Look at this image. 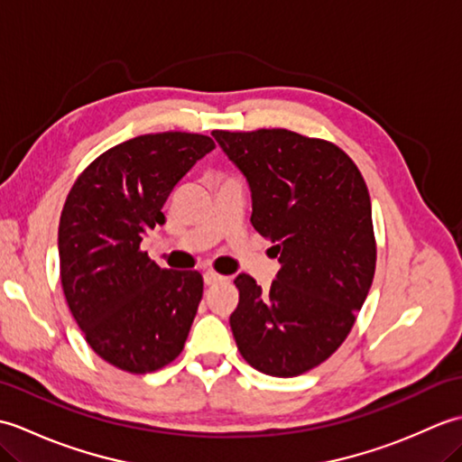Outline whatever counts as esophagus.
Instances as JSON below:
<instances>
[{
	"label": "esophagus",
	"mask_w": 462,
	"mask_h": 462,
	"mask_svg": "<svg viewBox=\"0 0 462 462\" xmlns=\"http://www.w3.org/2000/svg\"><path fill=\"white\" fill-rule=\"evenodd\" d=\"M224 280H226V276H220V273H216L212 270H208V272L204 273V283H206V286H214V283H220Z\"/></svg>",
	"instance_id": "esophagus-1"
}]
</instances>
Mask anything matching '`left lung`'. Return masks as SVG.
<instances>
[{
  "mask_svg": "<svg viewBox=\"0 0 462 462\" xmlns=\"http://www.w3.org/2000/svg\"><path fill=\"white\" fill-rule=\"evenodd\" d=\"M246 176L252 226L273 242L278 278L263 291L248 273L230 328L254 369L296 377L337 351L375 276L367 184L347 152L288 129L212 131Z\"/></svg>",
  "mask_w": 462,
  "mask_h": 462,
  "instance_id": "obj_1",
  "label": "left lung"
}]
</instances>
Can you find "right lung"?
<instances>
[{"label": "right lung", "instance_id": "right-lung-1", "mask_svg": "<svg viewBox=\"0 0 462 462\" xmlns=\"http://www.w3.org/2000/svg\"><path fill=\"white\" fill-rule=\"evenodd\" d=\"M196 133H151L125 141L77 176L59 220V273L91 349L123 371L152 373L180 356L204 280L164 270L141 250L164 224L162 204L192 164L214 149Z\"/></svg>", "mask_w": 462, "mask_h": 462}]
</instances>
